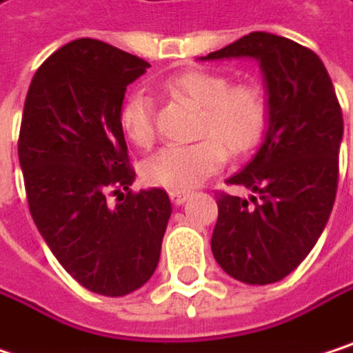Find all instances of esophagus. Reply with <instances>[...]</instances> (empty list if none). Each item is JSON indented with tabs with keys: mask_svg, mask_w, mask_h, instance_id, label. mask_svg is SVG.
<instances>
[{
	"mask_svg": "<svg viewBox=\"0 0 353 353\" xmlns=\"http://www.w3.org/2000/svg\"><path fill=\"white\" fill-rule=\"evenodd\" d=\"M169 199H171V203L175 205V207H180V205H184L188 199H190V194L188 192H169Z\"/></svg>",
	"mask_w": 353,
	"mask_h": 353,
	"instance_id": "obj_1",
	"label": "esophagus"
}]
</instances>
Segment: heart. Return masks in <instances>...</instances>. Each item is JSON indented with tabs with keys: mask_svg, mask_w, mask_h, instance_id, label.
I'll use <instances>...</instances> for the list:
<instances>
[{
	"mask_svg": "<svg viewBox=\"0 0 353 353\" xmlns=\"http://www.w3.org/2000/svg\"><path fill=\"white\" fill-rule=\"evenodd\" d=\"M165 86L203 107L199 136L207 138L190 144H167L144 159L140 173L148 184L175 192L192 190L223 165V145L232 154H242L261 138L267 105L259 86H230L223 74L203 70L173 76ZM119 128L132 144L142 148L152 144V99L144 90L125 97L119 107Z\"/></svg>",
	"mask_w": 353,
	"mask_h": 353,
	"instance_id": "heart-1",
	"label": "heart"
}]
</instances>
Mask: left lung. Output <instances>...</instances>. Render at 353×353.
<instances>
[{
	"label": "left lung",
	"instance_id": "8db88e82",
	"mask_svg": "<svg viewBox=\"0 0 353 353\" xmlns=\"http://www.w3.org/2000/svg\"><path fill=\"white\" fill-rule=\"evenodd\" d=\"M199 59L261 65L267 130L254 157L228 180L257 196H219L211 250L230 277L277 283L314 248L335 203L343 117L333 82L314 51L271 32H250Z\"/></svg>",
	"mask_w": 353,
	"mask_h": 353
}]
</instances>
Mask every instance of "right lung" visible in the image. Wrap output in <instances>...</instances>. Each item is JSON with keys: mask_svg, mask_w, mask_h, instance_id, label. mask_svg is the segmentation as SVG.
I'll list each match as a JSON object with an SVG mask.
<instances>
[{"mask_svg": "<svg viewBox=\"0 0 353 353\" xmlns=\"http://www.w3.org/2000/svg\"><path fill=\"white\" fill-rule=\"evenodd\" d=\"M146 68L107 43L72 41L32 76L20 125L18 159L39 234L82 288L109 298L152 277L171 217L165 190L130 192L136 173L119 107ZM111 190L115 208L104 199Z\"/></svg>", "mask_w": 353, "mask_h": 353, "instance_id": "add662e5", "label": "right lung"}]
</instances>
